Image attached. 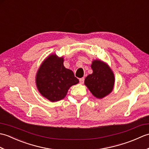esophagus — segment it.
<instances>
[{
	"label": "esophagus",
	"mask_w": 149,
	"mask_h": 149,
	"mask_svg": "<svg viewBox=\"0 0 149 149\" xmlns=\"http://www.w3.org/2000/svg\"><path fill=\"white\" fill-rule=\"evenodd\" d=\"M84 77L79 79V82H80L81 84H83L84 83Z\"/></svg>",
	"instance_id": "esophagus-1"
}]
</instances>
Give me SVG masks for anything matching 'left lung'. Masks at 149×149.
<instances>
[{
  "label": "left lung",
  "instance_id": "1",
  "mask_svg": "<svg viewBox=\"0 0 149 149\" xmlns=\"http://www.w3.org/2000/svg\"><path fill=\"white\" fill-rule=\"evenodd\" d=\"M93 73L88 75L84 80V84L98 99H102L111 92L115 76L111 69L100 60H94L91 65Z\"/></svg>",
  "mask_w": 149,
  "mask_h": 149
}]
</instances>
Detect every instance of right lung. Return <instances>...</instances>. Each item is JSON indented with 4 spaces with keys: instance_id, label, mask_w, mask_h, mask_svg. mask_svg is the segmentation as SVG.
<instances>
[{
    "instance_id": "obj_1",
    "label": "right lung",
    "mask_w": 149,
    "mask_h": 149,
    "mask_svg": "<svg viewBox=\"0 0 149 149\" xmlns=\"http://www.w3.org/2000/svg\"><path fill=\"white\" fill-rule=\"evenodd\" d=\"M63 61V57L50 55L40 65L36 75L39 92L51 102L64 99L69 88L79 83L74 72L65 67Z\"/></svg>"
}]
</instances>
